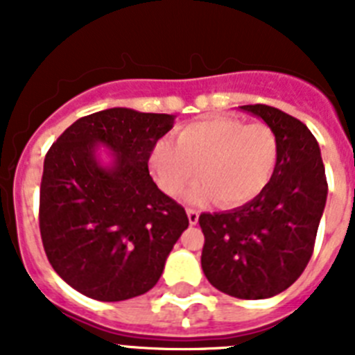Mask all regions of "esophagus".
I'll list each match as a JSON object with an SVG mask.
<instances>
[{"mask_svg": "<svg viewBox=\"0 0 355 355\" xmlns=\"http://www.w3.org/2000/svg\"><path fill=\"white\" fill-rule=\"evenodd\" d=\"M187 215H188V222H190V225H196L197 222H199V211H197V209L188 208Z\"/></svg>", "mask_w": 355, "mask_h": 355, "instance_id": "esophagus-1", "label": "esophagus"}]
</instances>
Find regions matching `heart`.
<instances>
[{
  "label": "heart",
  "instance_id": "heart-1",
  "mask_svg": "<svg viewBox=\"0 0 355 355\" xmlns=\"http://www.w3.org/2000/svg\"><path fill=\"white\" fill-rule=\"evenodd\" d=\"M279 159L275 131L263 122L208 117L187 124L178 140H158L150 150V171L168 196L181 193L199 168L200 183L188 197L197 202L215 197L227 208L241 206L268 187Z\"/></svg>",
  "mask_w": 355,
  "mask_h": 355
}]
</instances>
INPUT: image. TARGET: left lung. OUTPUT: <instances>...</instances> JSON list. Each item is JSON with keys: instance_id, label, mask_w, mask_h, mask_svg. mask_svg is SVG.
<instances>
[{"instance_id": "left-lung-1", "label": "left lung", "mask_w": 355, "mask_h": 355, "mask_svg": "<svg viewBox=\"0 0 355 355\" xmlns=\"http://www.w3.org/2000/svg\"><path fill=\"white\" fill-rule=\"evenodd\" d=\"M240 108L275 131L277 167L256 199L199 216L205 233L200 265L222 293L258 300L290 288L311 259L327 200V178L318 142L304 122L274 106Z\"/></svg>"}]
</instances>
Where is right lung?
Here are the masks:
<instances>
[{
    "label": "right lung",
    "instance_id": "add662e5",
    "mask_svg": "<svg viewBox=\"0 0 355 355\" xmlns=\"http://www.w3.org/2000/svg\"><path fill=\"white\" fill-rule=\"evenodd\" d=\"M174 115L108 108L78 119L49 147L39 227L55 272L90 299L119 302L158 283L187 211L149 175L150 150ZM114 153L103 168L95 146Z\"/></svg>",
    "mask_w": 355,
    "mask_h": 355
}]
</instances>
